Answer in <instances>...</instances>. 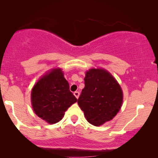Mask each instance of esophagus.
<instances>
[{
  "label": "esophagus",
  "mask_w": 158,
  "mask_h": 158,
  "mask_svg": "<svg viewBox=\"0 0 158 158\" xmlns=\"http://www.w3.org/2000/svg\"><path fill=\"white\" fill-rule=\"evenodd\" d=\"M74 96H75V97H76L77 99H78L79 96V91L74 92Z\"/></svg>",
  "instance_id": "esophagus-1"
}]
</instances>
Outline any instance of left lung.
I'll use <instances>...</instances> for the list:
<instances>
[{"label": "left lung", "instance_id": "left-lung-1", "mask_svg": "<svg viewBox=\"0 0 158 158\" xmlns=\"http://www.w3.org/2000/svg\"><path fill=\"white\" fill-rule=\"evenodd\" d=\"M84 83L77 102L88 122L100 126L119 111L123 102L122 90L111 74L102 69L86 72Z\"/></svg>", "mask_w": 158, "mask_h": 158}]
</instances>
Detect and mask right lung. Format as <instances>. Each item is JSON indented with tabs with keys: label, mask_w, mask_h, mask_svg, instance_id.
Listing matches in <instances>:
<instances>
[{
	"label": "right lung",
	"mask_w": 158,
	"mask_h": 158,
	"mask_svg": "<svg viewBox=\"0 0 158 158\" xmlns=\"http://www.w3.org/2000/svg\"><path fill=\"white\" fill-rule=\"evenodd\" d=\"M77 101L60 69H53L44 75L31 92L35 113L50 124L60 121L65 111Z\"/></svg>",
	"instance_id": "obj_1"
}]
</instances>
